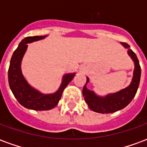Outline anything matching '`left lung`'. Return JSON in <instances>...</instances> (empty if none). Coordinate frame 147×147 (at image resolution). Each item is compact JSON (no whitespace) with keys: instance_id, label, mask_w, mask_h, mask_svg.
Segmentation results:
<instances>
[{"instance_id":"obj_1","label":"left lung","mask_w":147,"mask_h":147,"mask_svg":"<svg viewBox=\"0 0 147 147\" xmlns=\"http://www.w3.org/2000/svg\"><path fill=\"white\" fill-rule=\"evenodd\" d=\"M121 44L125 48L128 49L127 53L135 62V70L133 73L132 81L125 89L102 98L97 96L93 91L86 88V83L89 82V79L86 78V83L83 86V94L88 107L94 112L99 113H111L120 110L126 107L131 102L137 92L141 76V67L139 65V61L136 53L129 49L128 44L125 42H122Z\"/></svg>"}]
</instances>
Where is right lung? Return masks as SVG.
<instances>
[{
	"label": "right lung",
	"instance_id": "right-lung-1",
	"mask_svg": "<svg viewBox=\"0 0 147 147\" xmlns=\"http://www.w3.org/2000/svg\"><path fill=\"white\" fill-rule=\"evenodd\" d=\"M44 38L45 35L27 37L23 39L12 54L8 68V83L15 98L24 107L33 110H49L54 108L60 101L64 88L75 76V73L65 75L59 90L52 94H42L27 83L20 68L22 58L27 50V44Z\"/></svg>",
	"mask_w": 147,
	"mask_h": 147
}]
</instances>
